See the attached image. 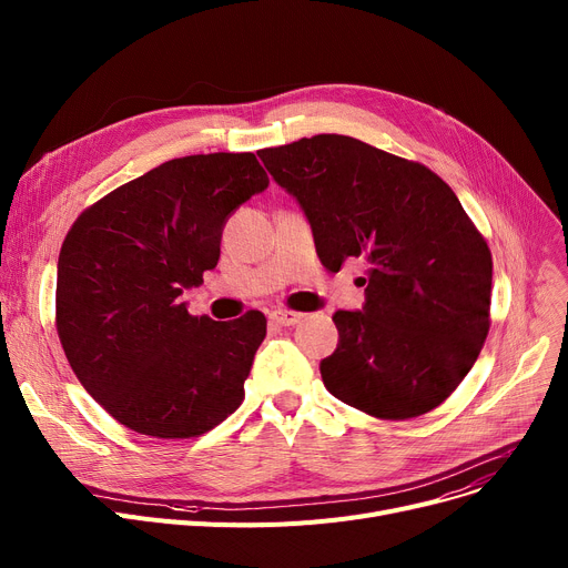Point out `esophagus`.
<instances>
[{"label":"esophagus","instance_id":"esophagus-1","mask_svg":"<svg viewBox=\"0 0 568 568\" xmlns=\"http://www.w3.org/2000/svg\"><path fill=\"white\" fill-rule=\"evenodd\" d=\"M272 320H274L276 324H281V326H294V324H300V322L304 320V315H302V313H296V311L278 308V311H274V313H272Z\"/></svg>","mask_w":568,"mask_h":568}]
</instances>
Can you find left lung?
Here are the masks:
<instances>
[{"instance_id": "obj_1", "label": "left lung", "mask_w": 568, "mask_h": 568, "mask_svg": "<svg viewBox=\"0 0 568 568\" xmlns=\"http://www.w3.org/2000/svg\"><path fill=\"white\" fill-rule=\"evenodd\" d=\"M313 227L326 272L364 257L366 306L338 311L320 364L332 396L375 419H414L449 398L490 329L493 255L430 168L336 133L260 149Z\"/></svg>"}]
</instances>
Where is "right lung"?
Here are the masks:
<instances>
[{
  "mask_svg": "<svg viewBox=\"0 0 568 568\" xmlns=\"http://www.w3.org/2000/svg\"><path fill=\"white\" fill-rule=\"evenodd\" d=\"M266 186L251 152L172 159L71 225L57 262L59 343L87 394L122 426L189 439L242 405L266 317L214 322L179 296L216 266L227 216Z\"/></svg>",
  "mask_w": 568,
  "mask_h": 568,
  "instance_id": "1",
  "label": "right lung"
}]
</instances>
